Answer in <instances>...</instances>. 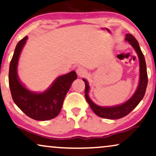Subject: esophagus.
<instances>
[{
    "mask_svg": "<svg viewBox=\"0 0 156 156\" xmlns=\"http://www.w3.org/2000/svg\"><path fill=\"white\" fill-rule=\"evenodd\" d=\"M76 72L80 77H82V76H85L87 73L86 70H85L83 67H78L76 70Z\"/></svg>",
    "mask_w": 156,
    "mask_h": 156,
    "instance_id": "obj_1",
    "label": "esophagus"
}]
</instances>
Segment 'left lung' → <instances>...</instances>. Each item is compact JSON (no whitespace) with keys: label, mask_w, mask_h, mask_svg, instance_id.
I'll use <instances>...</instances> for the list:
<instances>
[{"label":"left lung","mask_w":156,"mask_h":156,"mask_svg":"<svg viewBox=\"0 0 156 156\" xmlns=\"http://www.w3.org/2000/svg\"><path fill=\"white\" fill-rule=\"evenodd\" d=\"M125 40L129 42L131 44V46L133 47L134 50H136L138 55V59H139L140 64L139 84H138V88L136 89V92L133 94L131 99H129L125 103L118 106H112V107H102V106H98L94 103L89 98V86L88 84V82L85 79H83V81L85 82L84 94L86 100L89 103L93 112L97 116L101 117V118L119 119L126 116L137 106L138 104L140 103V101L143 99L145 93H146L147 84H148V74H147L146 64V61H145L144 55L143 54L141 50H140L137 40L131 34H126Z\"/></svg>","instance_id":"obj_1"}]
</instances>
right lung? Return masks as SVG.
<instances>
[{"label": "right lung", "mask_w": 156, "mask_h": 156, "mask_svg": "<svg viewBox=\"0 0 156 156\" xmlns=\"http://www.w3.org/2000/svg\"><path fill=\"white\" fill-rule=\"evenodd\" d=\"M27 36L18 42L9 67V87L13 101L30 118L37 121L54 119L60 112L64 99L72 82L77 79L74 71L59 76L52 86L42 93L28 90L19 80L17 73L19 57Z\"/></svg>", "instance_id": "add662e5"}]
</instances>
